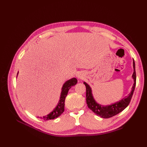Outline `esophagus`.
I'll list each match as a JSON object with an SVG mask.
<instances>
[{"instance_id": "esophagus-1", "label": "esophagus", "mask_w": 147, "mask_h": 147, "mask_svg": "<svg viewBox=\"0 0 147 147\" xmlns=\"http://www.w3.org/2000/svg\"><path fill=\"white\" fill-rule=\"evenodd\" d=\"M78 78H82V75H78Z\"/></svg>"}]
</instances>
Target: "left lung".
<instances>
[{
    "label": "left lung",
    "mask_w": 147,
    "mask_h": 147,
    "mask_svg": "<svg viewBox=\"0 0 147 147\" xmlns=\"http://www.w3.org/2000/svg\"><path fill=\"white\" fill-rule=\"evenodd\" d=\"M133 67H134V73L132 74V78L134 79V83L133 84L131 93L121 100L110 105L103 106L97 104L94 98H93L90 86L86 82H84L83 83L86 86V104L88 108L91 110L97 116L103 118H109L112 117L125 109L130 103L136 84V73L134 61H133Z\"/></svg>",
    "instance_id": "1"
}]
</instances>
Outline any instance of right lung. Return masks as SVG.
<instances>
[{"label":"right lung","mask_w":147,"mask_h":147,"mask_svg":"<svg viewBox=\"0 0 147 147\" xmlns=\"http://www.w3.org/2000/svg\"><path fill=\"white\" fill-rule=\"evenodd\" d=\"M18 73L17 74V75ZM77 83V80L75 78H73L72 79L69 80L67 81L62 88V91L60 97V100L59 101V103L56 106V107L50 113L42 117V118L45 120H51L55 118H56L64 112V105H65V97L68 94V91L70 90V88L75 85Z\"/></svg>","instance_id":"obj_1"}]
</instances>
